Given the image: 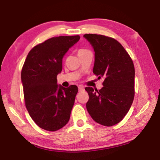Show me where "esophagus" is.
Returning a JSON list of instances; mask_svg holds the SVG:
<instances>
[{
	"label": "esophagus",
	"instance_id": "1",
	"mask_svg": "<svg viewBox=\"0 0 160 160\" xmlns=\"http://www.w3.org/2000/svg\"><path fill=\"white\" fill-rule=\"evenodd\" d=\"M84 90V88H83V87L82 86H79V87H78V90H79L80 92V91H82Z\"/></svg>",
	"mask_w": 160,
	"mask_h": 160
}]
</instances>
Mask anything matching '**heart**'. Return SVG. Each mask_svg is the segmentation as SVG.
<instances>
[{
	"instance_id": "heart-1",
	"label": "heart",
	"mask_w": 160,
	"mask_h": 160,
	"mask_svg": "<svg viewBox=\"0 0 160 160\" xmlns=\"http://www.w3.org/2000/svg\"><path fill=\"white\" fill-rule=\"evenodd\" d=\"M81 50H84V49H81ZM81 50H80V51H81Z\"/></svg>"
}]
</instances>
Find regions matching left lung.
<instances>
[{"instance_id": "1", "label": "left lung", "mask_w": 160, "mask_h": 160, "mask_svg": "<svg viewBox=\"0 0 160 160\" xmlns=\"http://www.w3.org/2000/svg\"><path fill=\"white\" fill-rule=\"evenodd\" d=\"M83 37L94 51L93 72L104 78L101 90L85 88L89 94L87 110L97 123L112 126L122 120L133 101L134 65L123 46L113 38L92 34Z\"/></svg>"}]
</instances>
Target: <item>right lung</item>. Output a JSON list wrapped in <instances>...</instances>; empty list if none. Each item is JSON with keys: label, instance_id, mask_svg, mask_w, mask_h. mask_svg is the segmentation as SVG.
<instances>
[{"label": "right lung", "instance_id": "1", "mask_svg": "<svg viewBox=\"0 0 160 160\" xmlns=\"http://www.w3.org/2000/svg\"><path fill=\"white\" fill-rule=\"evenodd\" d=\"M80 36L53 37L29 51L21 72L26 108L40 128L56 131L68 122L78 89L57 84L63 58Z\"/></svg>", "mask_w": 160, "mask_h": 160}]
</instances>
